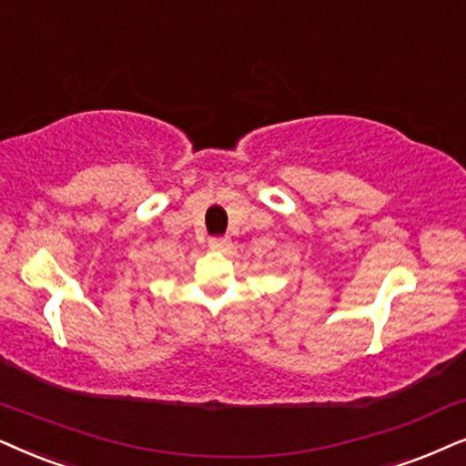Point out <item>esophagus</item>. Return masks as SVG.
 Instances as JSON below:
<instances>
[{
    "instance_id": "1",
    "label": "esophagus",
    "mask_w": 466,
    "mask_h": 466,
    "mask_svg": "<svg viewBox=\"0 0 466 466\" xmlns=\"http://www.w3.org/2000/svg\"><path fill=\"white\" fill-rule=\"evenodd\" d=\"M208 247H210V249H217V251L228 249L229 240L223 238V237H213V238H208Z\"/></svg>"
}]
</instances>
